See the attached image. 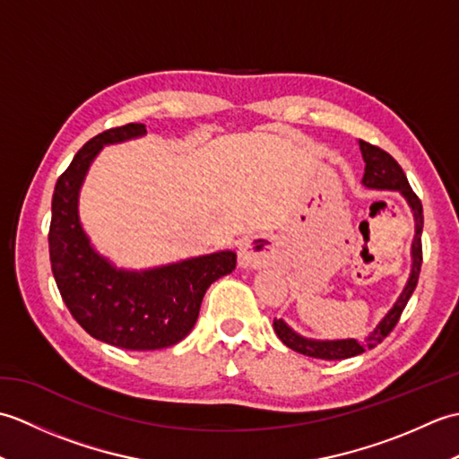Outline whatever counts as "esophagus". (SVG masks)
Listing matches in <instances>:
<instances>
[{"mask_svg":"<svg viewBox=\"0 0 459 459\" xmlns=\"http://www.w3.org/2000/svg\"><path fill=\"white\" fill-rule=\"evenodd\" d=\"M270 258V248L262 247L258 240H247L245 245L238 248V264L245 268H256L266 264Z\"/></svg>","mask_w":459,"mask_h":459,"instance_id":"obj_1","label":"esophagus"}]
</instances>
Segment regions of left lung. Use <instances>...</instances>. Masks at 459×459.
Returning <instances> with one entry per match:
<instances>
[{"mask_svg":"<svg viewBox=\"0 0 459 459\" xmlns=\"http://www.w3.org/2000/svg\"><path fill=\"white\" fill-rule=\"evenodd\" d=\"M360 152H363L365 160V178L363 183L370 189H393L401 191L408 204H411L414 211V221H416V235L412 242V274L408 280L406 288L403 290L401 298L394 304V307L388 311L386 317L380 321L377 329L370 333L367 339L357 341V339H343V341H311L306 337H299L294 333L284 321L274 319V331L276 335L281 339V343L286 347L298 351L301 355L314 357V359H324V360H337V359H349L365 353V349H373L378 343H383L385 337L391 333L396 327L398 319H401L403 311L411 299L412 291L418 284V276H420L422 268V227H424V214H422V201L418 199V195L412 191L411 183H408L406 175L401 165L393 158L391 153L380 150L378 145H373L368 142L359 140Z\"/></svg>","mask_w":459,"mask_h":459,"instance_id":"8db88e82","label":"left lung"}]
</instances>
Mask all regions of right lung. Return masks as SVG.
Listing matches in <instances>:
<instances>
[{
    "instance_id": "right-lung-1",
    "label": "right lung",
    "mask_w": 459,
    "mask_h": 459,
    "mask_svg": "<svg viewBox=\"0 0 459 459\" xmlns=\"http://www.w3.org/2000/svg\"><path fill=\"white\" fill-rule=\"evenodd\" d=\"M142 134L143 124L118 126L94 135L76 152L55 185L48 256L61 298L86 333L114 347L155 351L179 343L189 333L204 291L235 270L237 255L214 252L138 274L112 268L92 250L76 211L84 173L104 143Z\"/></svg>"
}]
</instances>
